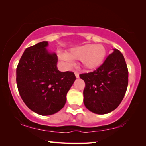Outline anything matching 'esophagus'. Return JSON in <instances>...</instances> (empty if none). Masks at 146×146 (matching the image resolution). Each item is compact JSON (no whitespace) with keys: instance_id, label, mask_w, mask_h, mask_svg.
Instances as JSON below:
<instances>
[{"instance_id":"1","label":"esophagus","mask_w":146,"mask_h":146,"mask_svg":"<svg viewBox=\"0 0 146 146\" xmlns=\"http://www.w3.org/2000/svg\"><path fill=\"white\" fill-rule=\"evenodd\" d=\"M74 74H75V76H76V78H79V74L77 72H75Z\"/></svg>"}]
</instances>
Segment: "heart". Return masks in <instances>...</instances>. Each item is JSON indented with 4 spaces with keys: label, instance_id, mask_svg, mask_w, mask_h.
Returning a JSON list of instances; mask_svg holds the SVG:
<instances>
[{
    "label": "heart",
    "instance_id": "heart-1",
    "mask_svg": "<svg viewBox=\"0 0 146 146\" xmlns=\"http://www.w3.org/2000/svg\"><path fill=\"white\" fill-rule=\"evenodd\" d=\"M106 54V50L102 44H85L73 48L67 54L59 52V58L68 66L72 65V59L81 60L82 65L86 70H94L103 63Z\"/></svg>",
    "mask_w": 146,
    "mask_h": 146
}]
</instances>
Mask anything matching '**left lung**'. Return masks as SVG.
<instances>
[{"label": "left lung", "instance_id": "obj_1", "mask_svg": "<svg viewBox=\"0 0 146 146\" xmlns=\"http://www.w3.org/2000/svg\"><path fill=\"white\" fill-rule=\"evenodd\" d=\"M80 78L85 82L86 108L97 114H105L122 101L128 84V70L122 54L114 49L96 70L81 74Z\"/></svg>", "mask_w": 146, "mask_h": 146}]
</instances>
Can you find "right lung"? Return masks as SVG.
Instances as JSON below:
<instances>
[{
	"instance_id": "1",
	"label": "right lung",
	"mask_w": 146,
	"mask_h": 146,
	"mask_svg": "<svg viewBox=\"0 0 146 146\" xmlns=\"http://www.w3.org/2000/svg\"><path fill=\"white\" fill-rule=\"evenodd\" d=\"M43 41L27 48L17 68L19 92L29 109L42 115L58 112L64 106L67 92L76 80L72 72H60L58 57L46 49Z\"/></svg>"
}]
</instances>
